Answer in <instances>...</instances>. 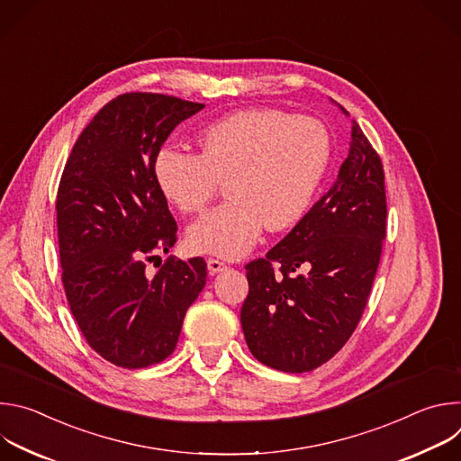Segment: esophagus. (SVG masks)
I'll list each match as a JSON object with an SVG mask.
<instances>
[{
    "mask_svg": "<svg viewBox=\"0 0 461 461\" xmlns=\"http://www.w3.org/2000/svg\"><path fill=\"white\" fill-rule=\"evenodd\" d=\"M228 267L224 265L222 260H219V258H208V270L212 272V274H221V272H224Z\"/></svg>",
    "mask_w": 461,
    "mask_h": 461,
    "instance_id": "34e87169",
    "label": "esophagus"
}]
</instances>
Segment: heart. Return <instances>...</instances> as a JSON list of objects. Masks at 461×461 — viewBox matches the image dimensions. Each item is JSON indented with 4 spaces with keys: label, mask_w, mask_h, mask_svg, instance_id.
<instances>
[{
    "label": "heart",
    "mask_w": 461,
    "mask_h": 461,
    "mask_svg": "<svg viewBox=\"0 0 461 461\" xmlns=\"http://www.w3.org/2000/svg\"><path fill=\"white\" fill-rule=\"evenodd\" d=\"M201 153L162 148L155 180L184 213L201 212L226 180L230 201L187 228V244L226 258L246 255L267 226L274 231L308 212L330 160V137L312 116L277 109H242L206 125Z\"/></svg>",
    "instance_id": "1"
}]
</instances>
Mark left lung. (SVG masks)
<instances>
[{
  "label": "left lung",
  "instance_id": "left-lung-1",
  "mask_svg": "<svg viewBox=\"0 0 461 461\" xmlns=\"http://www.w3.org/2000/svg\"><path fill=\"white\" fill-rule=\"evenodd\" d=\"M350 135L332 187L265 258L246 265L242 332L249 352L276 370L301 374L332 359L372 290L386 235L384 173L356 120Z\"/></svg>",
  "mask_w": 461,
  "mask_h": 461
}]
</instances>
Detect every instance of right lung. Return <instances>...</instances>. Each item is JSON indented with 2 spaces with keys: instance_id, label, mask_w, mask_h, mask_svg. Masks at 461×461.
<instances>
[{
  "instance_id": "1",
  "label": "right lung",
  "mask_w": 461,
  "mask_h": 461,
  "mask_svg": "<svg viewBox=\"0 0 461 461\" xmlns=\"http://www.w3.org/2000/svg\"><path fill=\"white\" fill-rule=\"evenodd\" d=\"M204 104L127 93L104 105L65 164L58 199L61 281L89 347L122 368H146L176 347L187 308L206 285L203 257L160 260L176 222L153 164L185 118Z\"/></svg>"
}]
</instances>
